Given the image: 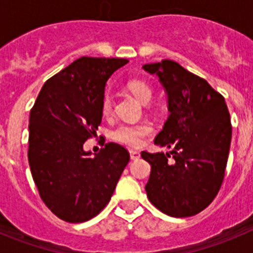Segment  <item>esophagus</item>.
Listing matches in <instances>:
<instances>
[{
    "mask_svg": "<svg viewBox=\"0 0 253 253\" xmlns=\"http://www.w3.org/2000/svg\"><path fill=\"white\" fill-rule=\"evenodd\" d=\"M129 153H130V160H133V161L138 160V158L140 157L139 152H137V151H130Z\"/></svg>",
    "mask_w": 253,
    "mask_h": 253,
    "instance_id": "obj_1",
    "label": "esophagus"
}]
</instances>
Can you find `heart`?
I'll return each mask as SVG.
<instances>
[{"instance_id":"b5f03b06","label":"heart","mask_w":253,"mask_h":253,"mask_svg":"<svg viewBox=\"0 0 253 253\" xmlns=\"http://www.w3.org/2000/svg\"><path fill=\"white\" fill-rule=\"evenodd\" d=\"M128 88L142 104H148L152 100L153 91L147 82L140 80H133L128 82ZM114 107V99L111 93H105L102 97L101 109L104 115H110ZM153 129L148 123H138V124H120L111 133V138L116 142L129 147H139L143 139L151 135Z\"/></svg>"}]
</instances>
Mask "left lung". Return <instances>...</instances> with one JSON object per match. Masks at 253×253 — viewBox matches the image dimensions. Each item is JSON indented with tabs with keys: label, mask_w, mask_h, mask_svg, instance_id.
<instances>
[{
	"label": "left lung",
	"mask_w": 253,
	"mask_h": 253,
	"mask_svg": "<svg viewBox=\"0 0 253 253\" xmlns=\"http://www.w3.org/2000/svg\"><path fill=\"white\" fill-rule=\"evenodd\" d=\"M167 95L169 118L154 138L165 153H140L151 165L147 196L156 208L176 218L204 210L218 194L231 148L232 125L227 104L204 78L165 59L144 64Z\"/></svg>",
	"instance_id": "obj_1"
}]
</instances>
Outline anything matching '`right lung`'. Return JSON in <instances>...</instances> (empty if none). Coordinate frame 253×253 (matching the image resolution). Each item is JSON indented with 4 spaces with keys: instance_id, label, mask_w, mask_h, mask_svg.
Listing matches in <instances>:
<instances>
[{
    "instance_id": "1",
    "label": "right lung",
    "mask_w": 253,
    "mask_h": 253,
    "mask_svg": "<svg viewBox=\"0 0 253 253\" xmlns=\"http://www.w3.org/2000/svg\"><path fill=\"white\" fill-rule=\"evenodd\" d=\"M128 63L81 57L49 78L29 119V165L44 204L69 223L86 222L110 202L129 162L128 151L107 143L91 157L84 143L102 119L107 80Z\"/></svg>"
}]
</instances>
